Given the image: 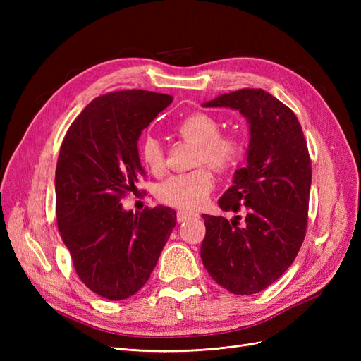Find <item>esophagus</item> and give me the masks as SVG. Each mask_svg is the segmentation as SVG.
Listing matches in <instances>:
<instances>
[{
    "label": "esophagus",
    "mask_w": 361,
    "mask_h": 361,
    "mask_svg": "<svg viewBox=\"0 0 361 361\" xmlns=\"http://www.w3.org/2000/svg\"><path fill=\"white\" fill-rule=\"evenodd\" d=\"M176 216H178V221L179 223H183V221L190 220V218L197 216V214H195V212H188V211H178Z\"/></svg>",
    "instance_id": "obj_1"
}]
</instances>
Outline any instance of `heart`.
I'll return each instance as SVG.
<instances>
[{"instance_id":"heart-1","label":"heart","mask_w":361,"mask_h":361,"mask_svg":"<svg viewBox=\"0 0 361 361\" xmlns=\"http://www.w3.org/2000/svg\"><path fill=\"white\" fill-rule=\"evenodd\" d=\"M176 133L191 143L199 145L197 161L220 171L235 167L243 155V145L238 137L220 134V123L209 114L194 113L178 123ZM141 158L146 167L161 173L164 170V150L159 141L147 137L141 145ZM214 178L207 167H199L188 173L173 174L158 185V199L180 209H197L212 191Z\"/></svg>"}]
</instances>
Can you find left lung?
<instances>
[{"instance_id":"left-lung-1","label":"left lung","mask_w":361,"mask_h":361,"mask_svg":"<svg viewBox=\"0 0 361 361\" xmlns=\"http://www.w3.org/2000/svg\"><path fill=\"white\" fill-rule=\"evenodd\" d=\"M203 106L238 110L250 141L247 166L218 200L223 211L245 206L244 223L239 215L228 221L203 214L202 262L228 292L257 293L281 277L304 241L312 183L307 143L290 108L262 89L224 93Z\"/></svg>"}]
</instances>
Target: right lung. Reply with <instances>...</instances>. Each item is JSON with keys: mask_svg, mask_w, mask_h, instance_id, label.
<instances>
[{"mask_svg": "<svg viewBox=\"0 0 361 361\" xmlns=\"http://www.w3.org/2000/svg\"><path fill=\"white\" fill-rule=\"evenodd\" d=\"M170 94L122 90L96 97L63 140L56 170V212L64 245L84 285L104 298H129L146 285L176 226V211H125L122 197L143 176L141 130Z\"/></svg>", "mask_w": 361, "mask_h": 361, "instance_id": "obj_1", "label": "right lung"}]
</instances>
